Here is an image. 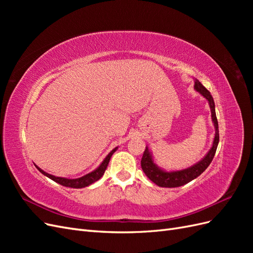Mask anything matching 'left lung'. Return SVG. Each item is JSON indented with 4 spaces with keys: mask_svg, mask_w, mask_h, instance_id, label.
Listing matches in <instances>:
<instances>
[{
    "mask_svg": "<svg viewBox=\"0 0 253 253\" xmlns=\"http://www.w3.org/2000/svg\"><path fill=\"white\" fill-rule=\"evenodd\" d=\"M194 88L201 95H203L207 100H208L210 105L211 117L214 124V127H215V136H214L212 148L208 153H207V155L201 160V162L196 163L195 165L191 166L190 168H187V169L179 170V171H171V172H167L163 169H160V168L154 163V160H153L152 154L150 150L148 149V147L145 148L141 158V168L144 174L149 177V179H151L159 187L176 188V187L186 185V183L198 177V176H200L207 169V168L209 167L214 155H215L217 144L219 141L218 122H217L216 114H215V104H214V100L210 94V91L196 79L194 82Z\"/></svg>",
    "mask_w": 253,
    "mask_h": 253,
    "instance_id": "left-lung-1",
    "label": "left lung"
}]
</instances>
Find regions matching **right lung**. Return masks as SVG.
<instances>
[{
	"label": "right lung",
	"instance_id": "add662e5",
	"mask_svg": "<svg viewBox=\"0 0 253 253\" xmlns=\"http://www.w3.org/2000/svg\"><path fill=\"white\" fill-rule=\"evenodd\" d=\"M117 149H118V148H115L114 150H112V151L109 153V155L104 158V160L101 163V165L99 166L96 170H94L93 172H90V173H88V174H86V175H84V176H82V177H79V178L70 179V178H64V177H57V176H53V175H51V174H48V173H46V172H44L42 169H40L39 167L36 166V168H37V169L39 170L43 175L47 176L48 178H50L51 180L60 183V185H62V186H64V187L80 189V188H84V187H87V186L91 185V183H94L95 181L99 180V179H100V178L102 177V175L104 174V172H105V170H106V168H108V165H109V163H110V159H111L112 155L114 154L115 152H116Z\"/></svg>",
	"mask_w": 253,
	"mask_h": 253
}]
</instances>
